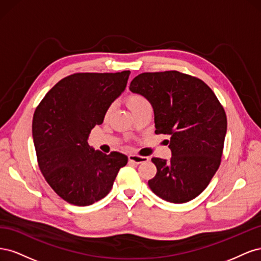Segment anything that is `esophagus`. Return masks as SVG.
Instances as JSON below:
<instances>
[{"label": "esophagus", "mask_w": 261, "mask_h": 261, "mask_svg": "<svg viewBox=\"0 0 261 261\" xmlns=\"http://www.w3.org/2000/svg\"><path fill=\"white\" fill-rule=\"evenodd\" d=\"M128 160L132 163L139 164V163L148 161V158L147 156H140V155H137V154H130V155H128Z\"/></svg>", "instance_id": "esophagus-1"}]
</instances>
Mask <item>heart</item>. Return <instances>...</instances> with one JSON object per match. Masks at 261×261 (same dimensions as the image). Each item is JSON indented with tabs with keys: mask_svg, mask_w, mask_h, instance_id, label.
Masks as SVG:
<instances>
[{
	"mask_svg": "<svg viewBox=\"0 0 261 261\" xmlns=\"http://www.w3.org/2000/svg\"><path fill=\"white\" fill-rule=\"evenodd\" d=\"M126 103H127V106H128L130 111L133 112V114L137 113L139 110L149 106V102L143 96H140V94H138V93L129 94V96L126 98ZM111 111H112V106L108 108L106 115L108 116L110 113H111Z\"/></svg>",
	"mask_w": 261,
	"mask_h": 261,
	"instance_id": "b5f03b06",
	"label": "heart"
}]
</instances>
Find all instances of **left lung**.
<instances>
[{
	"instance_id": "1",
	"label": "left lung",
	"mask_w": 261,
	"mask_h": 261,
	"mask_svg": "<svg viewBox=\"0 0 261 261\" xmlns=\"http://www.w3.org/2000/svg\"><path fill=\"white\" fill-rule=\"evenodd\" d=\"M129 90L152 106L155 134L171 136V159H151L156 174L148 180L150 189L173 203L196 198L221 162L227 125L223 107L201 80L177 70L140 74Z\"/></svg>"
}]
</instances>
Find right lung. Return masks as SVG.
Instances as JSON below:
<instances>
[{"mask_svg":"<svg viewBox=\"0 0 261 261\" xmlns=\"http://www.w3.org/2000/svg\"><path fill=\"white\" fill-rule=\"evenodd\" d=\"M129 74L124 70L67 76L36 109L33 137L39 168L53 191L75 206H90L105 198L127 163L125 154H106L87 140L125 90Z\"/></svg>","mask_w":261,"mask_h":261,"instance_id":"1","label":"right lung"}]
</instances>
